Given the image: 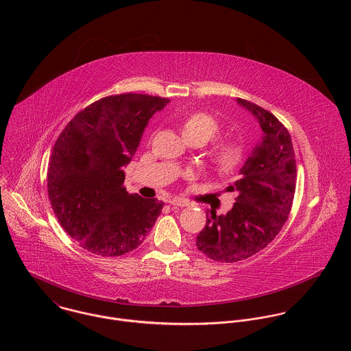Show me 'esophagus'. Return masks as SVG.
<instances>
[{
	"label": "esophagus",
	"mask_w": 351,
	"mask_h": 351,
	"mask_svg": "<svg viewBox=\"0 0 351 351\" xmlns=\"http://www.w3.org/2000/svg\"><path fill=\"white\" fill-rule=\"evenodd\" d=\"M169 202H170V205H173V206H181V208L189 205L188 201L184 200V199H181V197H174V199H171Z\"/></svg>",
	"instance_id": "obj_1"
}]
</instances>
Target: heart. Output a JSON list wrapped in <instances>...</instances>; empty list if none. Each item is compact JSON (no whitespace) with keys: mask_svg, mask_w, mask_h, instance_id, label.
I'll use <instances>...</instances> for the list:
<instances>
[{"mask_svg":"<svg viewBox=\"0 0 351 351\" xmlns=\"http://www.w3.org/2000/svg\"><path fill=\"white\" fill-rule=\"evenodd\" d=\"M182 132L185 138L188 136L200 138L206 143L219 132V124L210 114L199 112V113L191 114L182 121ZM243 154H245V147L241 142L226 141V142L217 143L213 147L210 159L217 171L230 173L241 163Z\"/></svg>","mask_w":351,"mask_h":351,"instance_id":"1","label":"heart"}]
</instances>
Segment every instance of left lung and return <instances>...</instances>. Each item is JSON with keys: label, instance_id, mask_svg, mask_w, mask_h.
<instances>
[{"label": "left lung", "instance_id": "1", "mask_svg": "<svg viewBox=\"0 0 351 351\" xmlns=\"http://www.w3.org/2000/svg\"><path fill=\"white\" fill-rule=\"evenodd\" d=\"M258 120L262 139L251 150L239 178L228 186L238 192L226 215L206 213L196 246L208 258L232 263L263 250L281 231L296 189V159L291 135L278 119L250 101L237 99Z\"/></svg>", "mask_w": 351, "mask_h": 351}]
</instances>
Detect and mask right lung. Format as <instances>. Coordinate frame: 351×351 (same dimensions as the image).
<instances>
[{
    "mask_svg": "<svg viewBox=\"0 0 351 351\" xmlns=\"http://www.w3.org/2000/svg\"><path fill=\"white\" fill-rule=\"evenodd\" d=\"M169 102L136 93L104 97L60 132L50 158L49 197L60 226L82 249L120 256L150 232L165 202L130 195L124 167L152 114Z\"/></svg>",
    "mask_w": 351,
    "mask_h": 351,
    "instance_id": "1",
    "label": "right lung"
}]
</instances>
